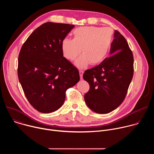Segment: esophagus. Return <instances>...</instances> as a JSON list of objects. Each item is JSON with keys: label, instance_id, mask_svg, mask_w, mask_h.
Listing matches in <instances>:
<instances>
[{"label": "esophagus", "instance_id": "1", "mask_svg": "<svg viewBox=\"0 0 154 154\" xmlns=\"http://www.w3.org/2000/svg\"><path fill=\"white\" fill-rule=\"evenodd\" d=\"M83 71L82 70H79V74H80V79H83Z\"/></svg>", "mask_w": 154, "mask_h": 154}]
</instances>
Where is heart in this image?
Here are the masks:
<instances>
[{"mask_svg": "<svg viewBox=\"0 0 154 154\" xmlns=\"http://www.w3.org/2000/svg\"><path fill=\"white\" fill-rule=\"evenodd\" d=\"M113 31L109 27H81L73 31V39L64 38L61 43L64 57L74 60L81 52L75 64L80 68L102 62L109 52L113 39Z\"/></svg>", "mask_w": 154, "mask_h": 154, "instance_id": "1", "label": "heart"}]
</instances>
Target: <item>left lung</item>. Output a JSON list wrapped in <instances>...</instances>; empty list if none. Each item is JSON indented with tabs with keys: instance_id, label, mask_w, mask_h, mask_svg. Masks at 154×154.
<instances>
[{
	"instance_id": "obj_1",
	"label": "left lung",
	"mask_w": 154,
	"mask_h": 154,
	"mask_svg": "<svg viewBox=\"0 0 154 154\" xmlns=\"http://www.w3.org/2000/svg\"><path fill=\"white\" fill-rule=\"evenodd\" d=\"M109 55L100 64L85 71L83 78L90 85L85 94L91 110L105 114L124 100L134 75V56L125 38L115 30Z\"/></svg>"
}]
</instances>
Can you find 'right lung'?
Wrapping results in <instances>:
<instances>
[{"instance_id": "right-lung-1", "label": "right lung", "mask_w": 154, "mask_h": 154, "mask_svg": "<svg viewBox=\"0 0 154 154\" xmlns=\"http://www.w3.org/2000/svg\"><path fill=\"white\" fill-rule=\"evenodd\" d=\"M74 25L46 23L34 30L19 54L17 75L28 101L43 113L63 104L66 91L80 80L78 69L63 57V40Z\"/></svg>"}]
</instances>
